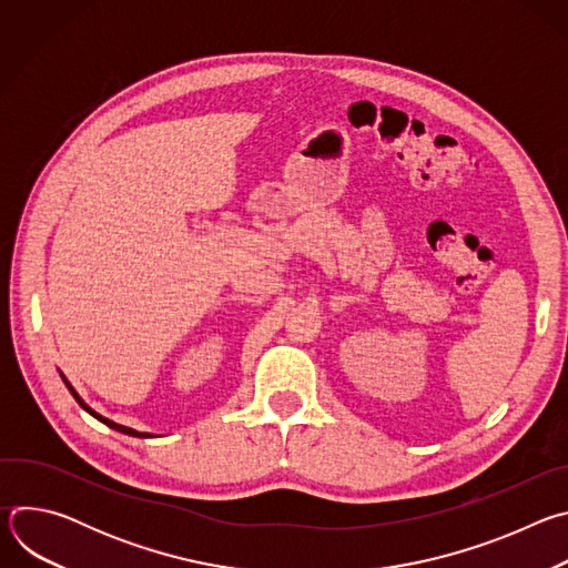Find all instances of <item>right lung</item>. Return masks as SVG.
<instances>
[{"mask_svg":"<svg viewBox=\"0 0 568 568\" xmlns=\"http://www.w3.org/2000/svg\"><path fill=\"white\" fill-rule=\"evenodd\" d=\"M60 377H62V382H64V386L69 388V393L73 395V399L80 404V407H83L90 416H94L99 423H103V425H108L110 429H114V432H121V434H128V436H134V438H152V434H145V432H136V429H132V427H125V425H119V423H114V420H108V418H103L101 414H97L92 407H90V404L83 399V397H80L78 393H75V388L67 382V377L60 373Z\"/></svg>","mask_w":568,"mask_h":568,"instance_id":"add662e5","label":"right lung"}]
</instances>
